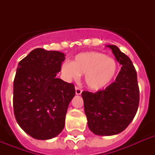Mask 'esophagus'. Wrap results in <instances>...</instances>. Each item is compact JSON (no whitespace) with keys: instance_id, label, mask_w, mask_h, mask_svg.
Listing matches in <instances>:
<instances>
[{"instance_id":"1","label":"esophagus","mask_w":155,"mask_h":155,"mask_svg":"<svg viewBox=\"0 0 155 155\" xmlns=\"http://www.w3.org/2000/svg\"><path fill=\"white\" fill-rule=\"evenodd\" d=\"M82 92V89L79 87H75V94L76 95H80Z\"/></svg>"}]
</instances>
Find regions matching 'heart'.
Listing matches in <instances>:
<instances>
[{
    "mask_svg": "<svg viewBox=\"0 0 155 155\" xmlns=\"http://www.w3.org/2000/svg\"><path fill=\"white\" fill-rule=\"evenodd\" d=\"M68 80H77L85 75V84L90 89H103L113 83L118 72V64L113 58L100 52H84L75 56L71 63L66 62L61 68Z\"/></svg>",
    "mask_w": 155,
    "mask_h": 155,
    "instance_id": "b5f03b06",
    "label": "heart"
}]
</instances>
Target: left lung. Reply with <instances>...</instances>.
<instances>
[{
    "label": "left lung",
    "instance_id": "8db88e82",
    "mask_svg": "<svg viewBox=\"0 0 155 155\" xmlns=\"http://www.w3.org/2000/svg\"><path fill=\"white\" fill-rule=\"evenodd\" d=\"M120 65L116 80L104 90L84 91L87 125L95 134L111 136L125 130L136 115L139 104L137 72L132 61L115 45H108Z\"/></svg>",
    "mask_w": 155,
    "mask_h": 155
}]
</instances>
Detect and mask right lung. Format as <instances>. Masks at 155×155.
Wrapping results in <instances>:
<instances>
[{"instance_id": "add662e5", "label": "right lung", "mask_w": 155, "mask_h": 155, "mask_svg": "<svg viewBox=\"0 0 155 155\" xmlns=\"http://www.w3.org/2000/svg\"><path fill=\"white\" fill-rule=\"evenodd\" d=\"M65 54L33 50L19 62L13 81V112L17 122L35 139L47 140L64 128L75 86L56 77Z\"/></svg>"}]
</instances>
